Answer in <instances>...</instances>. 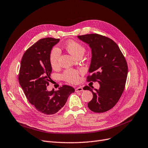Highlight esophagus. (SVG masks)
Instances as JSON below:
<instances>
[{
  "mask_svg": "<svg viewBox=\"0 0 148 148\" xmlns=\"http://www.w3.org/2000/svg\"><path fill=\"white\" fill-rule=\"evenodd\" d=\"M84 91V90L82 87H77L76 88H75V92H76V93L81 92V91Z\"/></svg>",
  "mask_w": 148,
  "mask_h": 148,
  "instance_id": "obj_1",
  "label": "esophagus"
}]
</instances>
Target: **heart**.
<instances>
[{"label": "heart", "instance_id": "heart-1", "mask_svg": "<svg viewBox=\"0 0 148 148\" xmlns=\"http://www.w3.org/2000/svg\"><path fill=\"white\" fill-rule=\"evenodd\" d=\"M66 48L67 51L74 57H76L79 55H84L85 52V47L80 43L74 40L69 41L66 45ZM60 50L57 47H54L49 55V61L52 68H57L59 65V60L60 57ZM62 78L66 81L75 84L79 81L78 72L74 69H67L62 73Z\"/></svg>", "mask_w": 148, "mask_h": 148}]
</instances>
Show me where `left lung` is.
I'll return each mask as SVG.
<instances>
[{
  "instance_id": "left-lung-1",
  "label": "left lung",
  "mask_w": 148,
  "mask_h": 148,
  "mask_svg": "<svg viewBox=\"0 0 148 148\" xmlns=\"http://www.w3.org/2000/svg\"><path fill=\"white\" fill-rule=\"evenodd\" d=\"M91 49V60L87 81L98 82L99 89L88 86L93 99L88 103L89 109L103 112L111 109L121 97L128 75V65L118 45L111 38L97 34L78 36ZM93 88V87L92 88Z\"/></svg>"
}]
</instances>
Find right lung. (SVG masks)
<instances>
[{
  "instance_id": "obj_1",
  "label": "right lung",
  "mask_w": 148,
  "mask_h": 148,
  "mask_svg": "<svg viewBox=\"0 0 148 148\" xmlns=\"http://www.w3.org/2000/svg\"><path fill=\"white\" fill-rule=\"evenodd\" d=\"M59 41L49 37L39 40L23 54L19 70V84L27 100L38 111L47 115L57 112L75 91L67 85L57 91H49L46 88L52 72L49 55Z\"/></svg>"
}]
</instances>
